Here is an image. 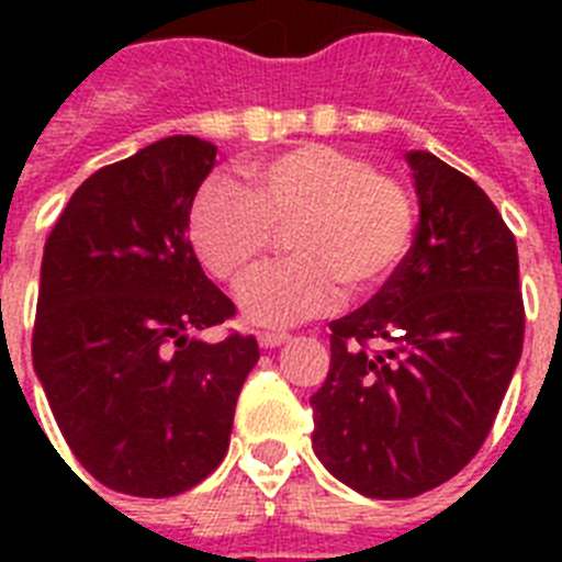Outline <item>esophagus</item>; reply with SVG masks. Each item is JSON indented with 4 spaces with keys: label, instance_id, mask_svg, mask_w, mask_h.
Instances as JSON below:
<instances>
[{
    "label": "esophagus",
    "instance_id": "esophagus-1",
    "mask_svg": "<svg viewBox=\"0 0 562 562\" xmlns=\"http://www.w3.org/2000/svg\"><path fill=\"white\" fill-rule=\"evenodd\" d=\"M286 340H290L286 331H258V346L261 349H276V346H281Z\"/></svg>",
    "mask_w": 562,
    "mask_h": 562
}]
</instances>
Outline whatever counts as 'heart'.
I'll return each instance as SVG.
<instances>
[{"instance_id": "heart-1", "label": "heart", "mask_w": 562, "mask_h": 562, "mask_svg": "<svg viewBox=\"0 0 562 562\" xmlns=\"http://www.w3.org/2000/svg\"><path fill=\"white\" fill-rule=\"evenodd\" d=\"M247 191L207 182L188 216V238L207 272L238 286L286 229L293 256L238 292L256 326H292L337 306L342 286L366 295L400 270L416 233L408 188L349 151L306 146L245 168Z\"/></svg>"}]
</instances>
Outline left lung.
<instances>
[{"mask_svg": "<svg viewBox=\"0 0 562 562\" xmlns=\"http://www.w3.org/2000/svg\"><path fill=\"white\" fill-rule=\"evenodd\" d=\"M419 225L400 270L331 321L312 448L369 498H416L490 436L524 349L518 247L498 207L430 151L405 154Z\"/></svg>", "mask_w": 562, "mask_h": 562, "instance_id": "left-lung-1", "label": "left lung"}]
</instances>
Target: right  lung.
Listing matches in <instances>:
<instances>
[{"instance_id":"1","label":"right lung","mask_w":562,"mask_h":562,"mask_svg":"<svg viewBox=\"0 0 562 562\" xmlns=\"http://www.w3.org/2000/svg\"><path fill=\"white\" fill-rule=\"evenodd\" d=\"M216 146L173 134L103 166L47 236L33 366L58 428L114 493L171 498L220 467L252 335L193 331L236 315L188 238Z\"/></svg>"}]
</instances>
